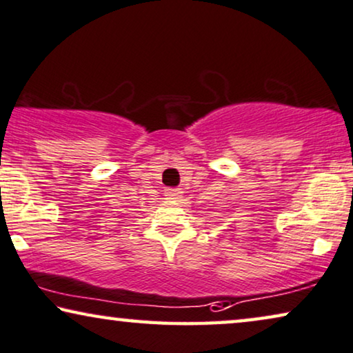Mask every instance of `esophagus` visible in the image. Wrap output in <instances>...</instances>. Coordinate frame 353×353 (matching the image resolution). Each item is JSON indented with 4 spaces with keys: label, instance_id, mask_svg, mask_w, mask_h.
<instances>
[{
    "label": "esophagus",
    "instance_id": "esophagus-1",
    "mask_svg": "<svg viewBox=\"0 0 353 353\" xmlns=\"http://www.w3.org/2000/svg\"><path fill=\"white\" fill-rule=\"evenodd\" d=\"M165 196H166V199H179L182 196V192H181V188H166Z\"/></svg>",
    "mask_w": 353,
    "mask_h": 353
}]
</instances>
